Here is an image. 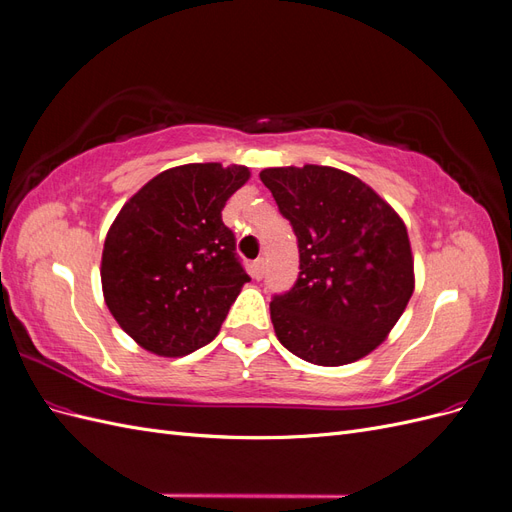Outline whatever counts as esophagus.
Segmentation results:
<instances>
[{"label": "esophagus", "instance_id": "esophagus-1", "mask_svg": "<svg viewBox=\"0 0 512 512\" xmlns=\"http://www.w3.org/2000/svg\"><path fill=\"white\" fill-rule=\"evenodd\" d=\"M252 275H254V280H262V275H265V258L254 260Z\"/></svg>", "mask_w": 512, "mask_h": 512}]
</instances>
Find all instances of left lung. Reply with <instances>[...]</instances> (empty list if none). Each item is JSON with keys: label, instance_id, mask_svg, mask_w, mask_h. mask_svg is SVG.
Listing matches in <instances>:
<instances>
[{"label": "left lung", "instance_id": "8db88e82", "mask_svg": "<svg viewBox=\"0 0 512 512\" xmlns=\"http://www.w3.org/2000/svg\"><path fill=\"white\" fill-rule=\"evenodd\" d=\"M260 179L299 239V280L271 301L277 339L322 367L363 359L414 292L404 220L365 181L333 166H275Z\"/></svg>", "mask_w": 512, "mask_h": 512}]
</instances>
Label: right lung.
<instances>
[{
    "label": "right lung",
    "instance_id": "right-lung-1",
    "mask_svg": "<svg viewBox=\"0 0 512 512\" xmlns=\"http://www.w3.org/2000/svg\"><path fill=\"white\" fill-rule=\"evenodd\" d=\"M250 177L241 164L173 166L147 181L108 228L100 262L104 303L147 352L175 359L220 333L250 282L222 209Z\"/></svg>",
    "mask_w": 512,
    "mask_h": 512
}]
</instances>
